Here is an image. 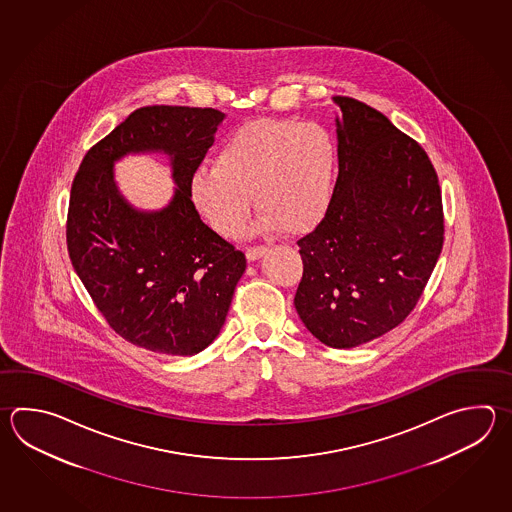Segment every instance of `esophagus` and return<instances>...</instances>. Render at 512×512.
<instances>
[{"label": "esophagus", "instance_id": "34e87169", "mask_svg": "<svg viewBox=\"0 0 512 512\" xmlns=\"http://www.w3.org/2000/svg\"><path fill=\"white\" fill-rule=\"evenodd\" d=\"M266 251H268V248L262 246V244H259V246H250V248L246 250V257H248V261H257V259H261Z\"/></svg>", "mask_w": 512, "mask_h": 512}]
</instances>
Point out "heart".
Masks as SVG:
<instances>
[{
    "instance_id": "heart-1",
    "label": "heart",
    "mask_w": 512,
    "mask_h": 512,
    "mask_svg": "<svg viewBox=\"0 0 512 512\" xmlns=\"http://www.w3.org/2000/svg\"><path fill=\"white\" fill-rule=\"evenodd\" d=\"M337 147L326 127L295 118H257L222 140L213 166L191 177V197L211 228L231 237L248 219L259 230H310L334 195Z\"/></svg>"
}]
</instances>
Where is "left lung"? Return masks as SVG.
Masks as SVG:
<instances>
[{
    "mask_svg": "<svg viewBox=\"0 0 512 512\" xmlns=\"http://www.w3.org/2000/svg\"><path fill=\"white\" fill-rule=\"evenodd\" d=\"M339 177L315 230L297 240L295 310L332 348L394 330L418 304L443 248L438 175L425 149L383 113L334 96Z\"/></svg>",
    "mask_w": 512,
    "mask_h": 512,
    "instance_id": "8db88e82",
    "label": "left lung"
}]
</instances>
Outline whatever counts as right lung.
<instances>
[{
	"label": "right lung",
	"instance_id": "add662e5",
	"mask_svg": "<svg viewBox=\"0 0 512 512\" xmlns=\"http://www.w3.org/2000/svg\"><path fill=\"white\" fill-rule=\"evenodd\" d=\"M224 113L147 105L96 142L76 171L67 251L98 312L131 345L195 355L213 343L246 257L208 228L191 202L199 169ZM164 150L178 184L160 212H136L117 193L112 164L127 152Z\"/></svg>",
	"mask_w": 512,
	"mask_h": 512
}]
</instances>
